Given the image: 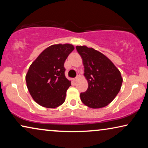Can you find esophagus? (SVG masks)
<instances>
[{"label":"esophagus","mask_w":148,"mask_h":148,"mask_svg":"<svg viewBox=\"0 0 148 148\" xmlns=\"http://www.w3.org/2000/svg\"><path fill=\"white\" fill-rule=\"evenodd\" d=\"M78 77H79L77 76V77H75V78H74V79H73V80L75 81V82H76V81H77V79H78Z\"/></svg>","instance_id":"obj_1"}]
</instances>
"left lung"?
<instances>
[{
	"label": "left lung",
	"mask_w": 148,
	"mask_h": 148,
	"mask_svg": "<svg viewBox=\"0 0 148 148\" xmlns=\"http://www.w3.org/2000/svg\"><path fill=\"white\" fill-rule=\"evenodd\" d=\"M83 60L84 76L88 88L80 94L82 102L91 108L106 106L121 90L123 78L121 72L104 54L86 46H77Z\"/></svg>",
	"instance_id": "1"
}]
</instances>
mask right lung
<instances>
[{"instance_id": "add662e5", "label": "right lung", "mask_w": 148, "mask_h": 148, "mask_svg": "<svg viewBox=\"0 0 148 148\" xmlns=\"http://www.w3.org/2000/svg\"><path fill=\"white\" fill-rule=\"evenodd\" d=\"M74 46L54 44L46 48L30 65L25 75L30 95L40 106L54 108L65 101L71 81L64 75V63Z\"/></svg>"}]
</instances>
